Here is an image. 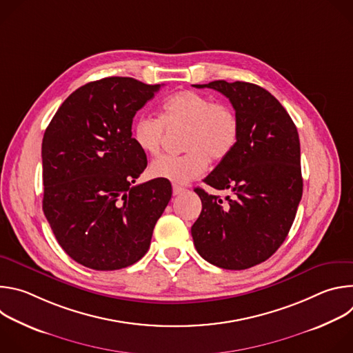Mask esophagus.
<instances>
[{
	"label": "esophagus",
	"mask_w": 353,
	"mask_h": 353,
	"mask_svg": "<svg viewBox=\"0 0 353 353\" xmlns=\"http://www.w3.org/2000/svg\"><path fill=\"white\" fill-rule=\"evenodd\" d=\"M184 191H185L184 187L177 185V184H173V195H180V194H183Z\"/></svg>",
	"instance_id": "34e87169"
}]
</instances>
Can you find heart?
Listing matches in <instances>:
<instances>
[{"mask_svg": "<svg viewBox=\"0 0 353 353\" xmlns=\"http://www.w3.org/2000/svg\"><path fill=\"white\" fill-rule=\"evenodd\" d=\"M168 128H181L183 155H165L149 166V174L177 184H185L203 174L210 163L226 159L237 145L240 127L234 110L214 102L195 90L170 94L162 105L161 119L139 116L131 127V138L148 155H158Z\"/></svg>", "mask_w": 353, "mask_h": 353, "instance_id": "b5f03b06", "label": "heart"}]
</instances>
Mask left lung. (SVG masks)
Segmentation results:
<instances>
[{"label": "left lung", "mask_w": 353, "mask_h": 353, "mask_svg": "<svg viewBox=\"0 0 353 353\" xmlns=\"http://www.w3.org/2000/svg\"><path fill=\"white\" fill-rule=\"evenodd\" d=\"M239 119L233 152L204 179L232 194L222 199L196 187L203 211L191 228L198 254L223 270H247L268 260L286 239L303 192L294 123L264 88L214 81Z\"/></svg>", "instance_id": "8db88e82"}]
</instances>
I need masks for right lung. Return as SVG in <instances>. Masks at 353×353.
<instances>
[{"label": "right lung", "mask_w": 353, "mask_h": 353, "mask_svg": "<svg viewBox=\"0 0 353 353\" xmlns=\"http://www.w3.org/2000/svg\"><path fill=\"white\" fill-rule=\"evenodd\" d=\"M161 85L109 77L72 92L41 143L43 211L59 244L83 267L114 271L141 260L172 184H134L146 155L131 138L135 113Z\"/></svg>", "instance_id": "add662e5"}]
</instances>
